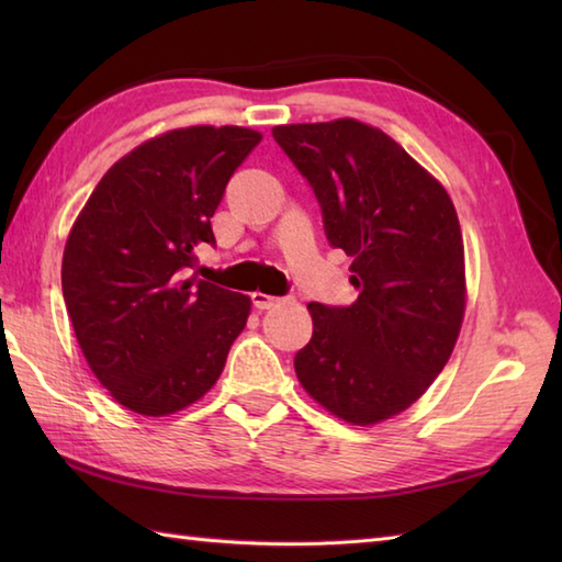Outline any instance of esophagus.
<instances>
[{
    "label": "esophagus",
    "instance_id": "1",
    "mask_svg": "<svg viewBox=\"0 0 562 562\" xmlns=\"http://www.w3.org/2000/svg\"><path fill=\"white\" fill-rule=\"evenodd\" d=\"M250 302H254L256 308H260V312H266V308H272L278 306L280 302H284L282 296H272V294H262V292H254L250 294Z\"/></svg>",
    "mask_w": 562,
    "mask_h": 562
}]
</instances>
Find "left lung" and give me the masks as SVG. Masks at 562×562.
<instances>
[{
	"mask_svg": "<svg viewBox=\"0 0 562 562\" xmlns=\"http://www.w3.org/2000/svg\"><path fill=\"white\" fill-rule=\"evenodd\" d=\"M312 186L333 248L352 256L350 306L312 302L294 372L312 398L374 425L445 369L465 306L463 241L447 190L398 142L352 117L272 130Z\"/></svg>",
	"mask_w": 562,
	"mask_h": 562,
	"instance_id": "1",
	"label": "left lung"
}]
</instances>
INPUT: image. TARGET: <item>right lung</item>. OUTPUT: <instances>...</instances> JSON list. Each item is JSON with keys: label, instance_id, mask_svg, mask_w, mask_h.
Here are the masks:
<instances>
[{"label": "right lung", "instance_id": "right-lung-1", "mask_svg": "<svg viewBox=\"0 0 562 562\" xmlns=\"http://www.w3.org/2000/svg\"><path fill=\"white\" fill-rule=\"evenodd\" d=\"M262 139L186 127L130 151L71 226L63 294L91 372L125 408L169 415L205 396L250 314L244 294L188 278L214 246L210 217Z\"/></svg>", "mask_w": 562, "mask_h": 562}]
</instances>
